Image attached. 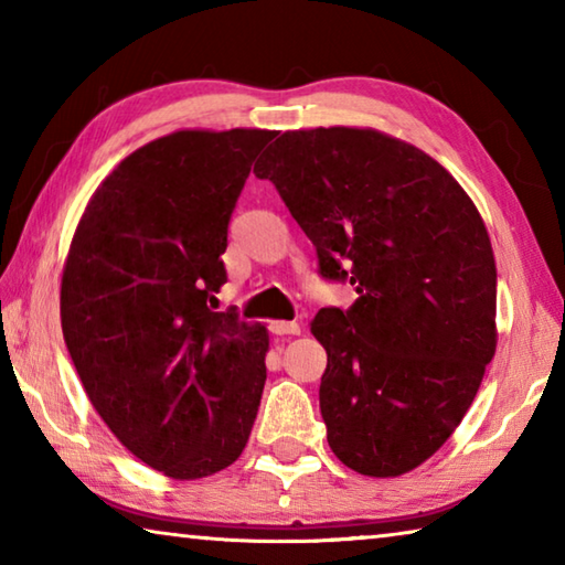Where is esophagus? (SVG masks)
<instances>
[{
    "mask_svg": "<svg viewBox=\"0 0 565 565\" xmlns=\"http://www.w3.org/2000/svg\"><path fill=\"white\" fill-rule=\"evenodd\" d=\"M269 331L274 337H296V333H301V327L296 321H271Z\"/></svg>",
    "mask_w": 565,
    "mask_h": 565,
    "instance_id": "1",
    "label": "esophagus"
}]
</instances>
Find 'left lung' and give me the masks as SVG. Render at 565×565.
Returning a JSON list of instances; mask_svg holds the SVG:
<instances>
[{"instance_id":"obj_1","label":"left lung","mask_w":565,"mask_h":565,"mask_svg":"<svg viewBox=\"0 0 565 565\" xmlns=\"http://www.w3.org/2000/svg\"><path fill=\"white\" fill-rule=\"evenodd\" d=\"M359 299L311 321L327 349L319 406L331 451L363 476L424 463L461 424L495 351V262L458 181L374 129L284 131L256 161Z\"/></svg>"}]
</instances>
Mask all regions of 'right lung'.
Listing matches in <instances>:
<instances>
[{"mask_svg": "<svg viewBox=\"0 0 565 565\" xmlns=\"http://www.w3.org/2000/svg\"><path fill=\"white\" fill-rule=\"evenodd\" d=\"M264 129L174 131L94 191L62 276V331L92 406L147 466L179 481L242 456L269 333L214 311L222 254Z\"/></svg>", "mask_w": 565, "mask_h": 565, "instance_id": "1", "label": "right lung"}]
</instances>
